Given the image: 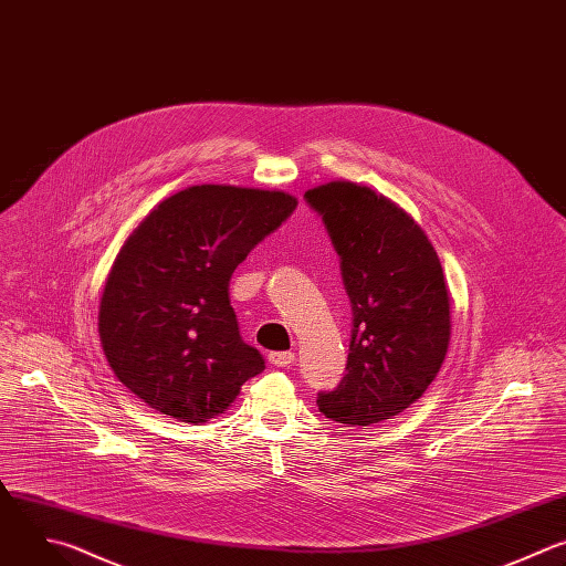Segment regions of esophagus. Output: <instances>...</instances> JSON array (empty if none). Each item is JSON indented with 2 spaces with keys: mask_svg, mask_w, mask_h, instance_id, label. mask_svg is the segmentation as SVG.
Instances as JSON below:
<instances>
[{
  "mask_svg": "<svg viewBox=\"0 0 566 566\" xmlns=\"http://www.w3.org/2000/svg\"><path fill=\"white\" fill-rule=\"evenodd\" d=\"M270 364L276 368H287L294 364V353H272Z\"/></svg>",
  "mask_w": 566,
  "mask_h": 566,
  "instance_id": "obj_1",
  "label": "esophagus"
}]
</instances>
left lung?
Listing matches in <instances>:
<instances>
[{"instance_id": "1", "label": "left lung", "mask_w": 566, "mask_h": 566, "mask_svg": "<svg viewBox=\"0 0 566 566\" xmlns=\"http://www.w3.org/2000/svg\"><path fill=\"white\" fill-rule=\"evenodd\" d=\"M323 216L353 303L348 373L318 410L373 426L415 403L450 344V294L439 256L417 220L366 185L332 180L305 191Z\"/></svg>"}]
</instances>
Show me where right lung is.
Wrapping results in <instances>:
<instances>
[{
  "label": "right lung",
  "mask_w": 566,
  "mask_h": 566,
  "mask_svg": "<svg viewBox=\"0 0 566 566\" xmlns=\"http://www.w3.org/2000/svg\"><path fill=\"white\" fill-rule=\"evenodd\" d=\"M296 202L276 189L193 185L127 237L102 287L97 332L111 370L149 408L205 423L265 368L241 338L230 279Z\"/></svg>",
  "instance_id": "obj_1"
}]
</instances>
